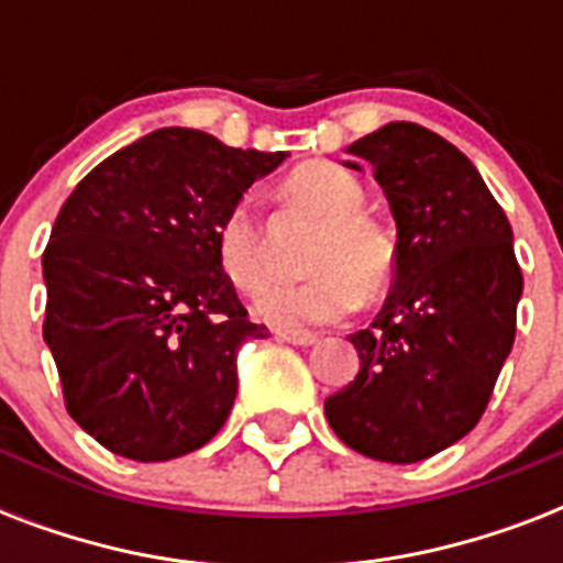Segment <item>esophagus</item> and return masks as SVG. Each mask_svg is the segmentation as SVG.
Masks as SVG:
<instances>
[{
	"mask_svg": "<svg viewBox=\"0 0 563 563\" xmlns=\"http://www.w3.org/2000/svg\"><path fill=\"white\" fill-rule=\"evenodd\" d=\"M274 335L280 342L298 344V347H309V344L318 342V333H309V330H274Z\"/></svg>",
	"mask_w": 563,
	"mask_h": 563,
	"instance_id": "34e87169",
	"label": "esophagus"
}]
</instances>
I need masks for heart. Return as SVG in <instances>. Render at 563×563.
I'll return each mask as SVG.
<instances>
[{
	"mask_svg": "<svg viewBox=\"0 0 563 563\" xmlns=\"http://www.w3.org/2000/svg\"><path fill=\"white\" fill-rule=\"evenodd\" d=\"M286 201L324 221L309 254L312 277L277 283L260 295L254 316L277 330L330 324L383 298L397 274V242L376 219L365 216V187L335 163H303L280 184ZM212 251L224 280L242 295H256L268 280L265 228L251 198H239L216 224Z\"/></svg>",
	"mask_w": 563,
	"mask_h": 563,
	"instance_id": "heart-1",
	"label": "heart"
}]
</instances>
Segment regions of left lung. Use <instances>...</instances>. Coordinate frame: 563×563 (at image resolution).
<instances>
[{
  "instance_id": "1",
  "label": "left lung",
  "mask_w": 563,
  "mask_h": 563,
  "mask_svg": "<svg viewBox=\"0 0 563 563\" xmlns=\"http://www.w3.org/2000/svg\"><path fill=\"white\" fill-rule=\"evenodd\" d=\"M368 163L397 221V274L383 312L351 335L360 374L324 400L344 444L411 464L471 432L517 333L523 272L497 198L453 143L388 122L347 148Z\"/></svg>"
}]
</instances>
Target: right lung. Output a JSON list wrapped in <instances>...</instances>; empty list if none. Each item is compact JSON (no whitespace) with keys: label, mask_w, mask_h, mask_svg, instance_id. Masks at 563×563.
I'll return each instance as SVG.
<instances>
[{"label":"right lung","mask_w":563,"mask_h":563,"mask_svg":"<svg viewBox=\"0 0 563 563\" xmlns=\"http://www.w3.org/2000/svg\"><path fill=\"white\" fill-rule=\"evenodd\" d=\"M286 157L161 128L99 163L57 212L43 339L66 411L110 453L169 462L224 427L239 347L265 327L247 321L212 236Z\"/></svg>","instance_id":"add662e5"}]
</instances>
